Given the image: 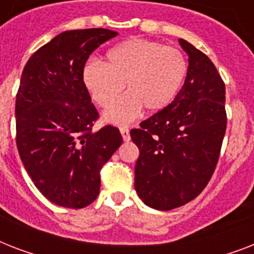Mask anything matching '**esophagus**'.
I'll list each match as a JSON object with an SVG mask.
<instances>
[{"instance_id": "34e87169", "label": "esophagus", "mask_w": 254, "mask_h": 254, "mask_svg": "<svg viewBox=\"0 0 254 254\" xmlns=\"http://www.w3.org/2000/svg\"><path fill=\"white\" fill-rule=\"evenodd\" d=\"M120 131H121V135H123L124 141H129V139H130V134H129V129H127V127H121Z\"/></svg>"}]
</instances>
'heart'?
<instances>
[{
    "label": "heart",
    "instance_id": "1",
    "mask_svg": "<svg viewBox=\"0 0 254 254\" xmlns=\"http://www.w3.org/2000/svg\"><path fill=\"white\" fill-rule=\"evenodd\" d=\"M187 75V61L182 51L146 39H129L107 54L105 64L92 61L83 68V81L100 107L109 108L125 96L105 120L125 125L138 116L142 108L157 113L173 103Z\"/></svg>",
    "mask_w": 254,
    "mask_h": 254
}]
</instances>
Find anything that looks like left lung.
I'll return each mask as SVG.
<instances>
[{
  "mask_svg": "<svg viewBox=\"0 0 254 254\" xmlns=\"http://www.w3.org/2000/svg\"><path fill=\"white\" fill-rule=\"evenodd\" d=\"M185 84L169 107L131 129L138 146L134 187L151 208L185 205L208 185L227 127L225 84L209 58L185 39Z\"/></svg>",
  "mask_w": 254,
  "mask_h": 254,
  "instance_id": "1",
  "label": "left lung"
}]
</instances>
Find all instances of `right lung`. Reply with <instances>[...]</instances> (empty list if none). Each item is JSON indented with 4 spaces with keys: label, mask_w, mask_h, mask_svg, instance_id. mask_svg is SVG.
Wrapping results in <instances>:
<instances>
[{
    "label": "right lung",
    "mask_w": 254,
    "mask_h": 254,
    "mask_svg": "<svg viewBox=\"0 0 254 254\" xmlns=\"http://www.w3.org/2000/svg\"><path fill=\"white\" fill-rule=\"evenodd\" d=\"M117 35L107 29L69 30L42 46L26 63L15 100L17 147L43 196L84 208L100 192V170L123 143L117 127L93 131L99 119L83 81L93 51Z\"/></svg>",
    "instance_id": "obj_1"
}]
</instances>
